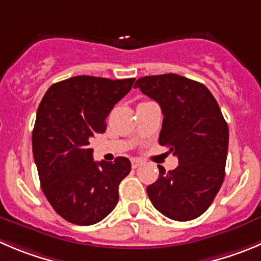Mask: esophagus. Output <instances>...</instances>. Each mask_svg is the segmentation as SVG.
I'll return each mask as SVG.
<instances>
[{
    "label": "esophagus",
    "mask_w": 261,
    "mask_h": 261,
    "mask_svg": "<svg viewBox=\"0 0 261 261\" xmlns=\"http://www.w3.org/2000/svg\"><path fill=\"white\" fill-rule=\"evenodd\" d=\"M142 164V161L138 160V159H132V168L133 169H136V168H138V166Z\"/></svg>",
    "instance_id": "1"
}]
</instances>
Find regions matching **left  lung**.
<instances>
[{"instance_id":"8db88e82","label":"left lung","mask_w":261,"mask_h":261,"mask_svg":"<svg viewBox=\"0 0 261 261\" xmlns=\"http://www.w3.org/2000/svg\"><path fill=\"white\" fill-rule=\"evenodd\" d=\"M136 88L155 100L163 111L159 143L168 146L179 165L147 187L153 206L177 222L206 212L225 175L229 130L219 105L202 83L178 74L137 79Z\"/></svg>"}]
</instances>
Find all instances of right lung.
Masks as SVG:
<instances>
[{"instance_id": "obj_1", "label": "right lung", "mask_w": 261, "mask_h": 261, "mask_svg": "<svg viewBox=\"0 0 261 261\" xmlns=\"http://www.w3.org/2000/svg\"><path fill=\"white\" fill-rule=\"evenodd\" d=\"M135 81L73 76L52 84L39 103L32 145L42 191L73 224L101 222L118 203L130 161H95L89 141L105 132L106 118Z\"/></svg>"}]
</instances>
